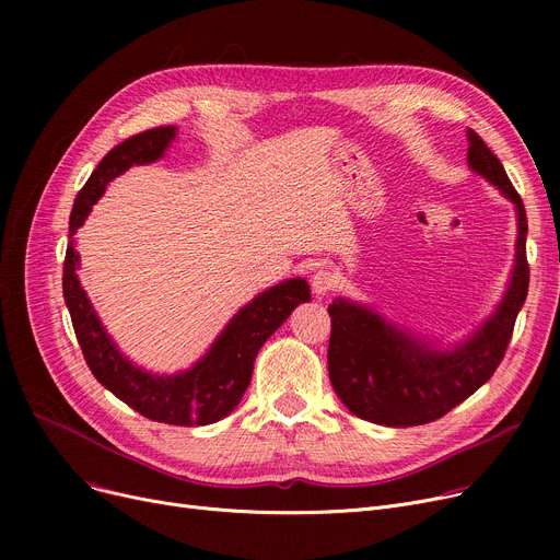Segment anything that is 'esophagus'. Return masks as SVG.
I'll use <instances>...</instances> for the list:
<instances>
[{
    "instance_id": "1",
    "label": "esophagus",
    "mask_w": 560,
    "mask_h": 560,
    "mask_svg": "<svg viewBox=\"0 0 560 560\" xmlns=\"http://www.w3.org/2000/svg\"><path fill=\"white\" fill-rule=\"evenodd\" d=\"M336 275H334V270H329V268H319V270H315L313 272V277H311V288H313V292H315V298H325V295H329V292L336 288Z\"/></svg>"
}]
</instances>
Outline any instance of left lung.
Returning <instances> with one entry per match:
<instances>
[{
  "mask_svg": "<svg viewBox=\"0 0 560 560\" xmlns=\"http://www.w3.org/2000/svg\"><path fill=\"white\" fill-rule=\"evenodd\" d=\"M467 165L515 206V258L502 302L467 336L445 345L397 327L368 304L334 300L329 378L349 413L361 420L384 427L433 422L475 395L504 359L528 290L526 211L504 165L472 129Z\"/></svg>",
  "mask_w": 560,
  "mask_h": 560,
  "instance_id": "8db88e82",
  "label": "left lung"
}]
</instances>
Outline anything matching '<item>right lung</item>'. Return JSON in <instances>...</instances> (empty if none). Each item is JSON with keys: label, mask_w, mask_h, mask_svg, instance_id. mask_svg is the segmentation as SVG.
<instances>
[{"label": "right lung", "mask_w": 560, "mask_h": 560, "mask_svg": "<svg viewBox=\"0 0 560 560\" xmlns=\"http://www.w3.org/2000/svg\"><path fill=\"white\" fill-rule=\"evenodd\" d=\"M176 138V127H159L131 136L100 161L91 179L79 190L70 215V245L63 265V298L83 359L100 384L117 399L154 422L174 427H203L226 418L241 404L254 372V361L268 340L300 304L311 302L306 279H285L235 313L206 354L188 370L154 374L127 359L108 336L97 311L77 277L79 254L74 233L91 215L106 186L133 165L165 156Z\"/></svg>", "instance_id": "obj_1"}]
</instances>
